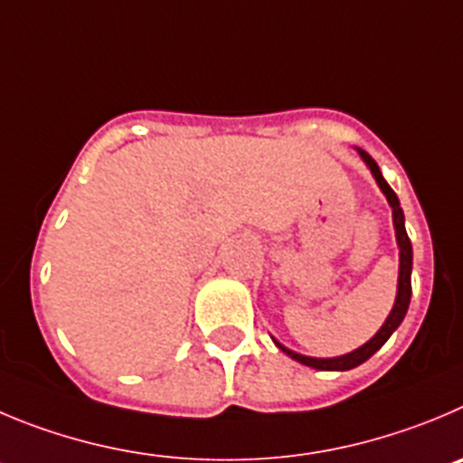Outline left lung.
Masks as SVG:
<instances>
[{"mask_svg":"<svg viewBox=\"0 0 463 463\" xmlns=\"http://www.w3.org/2000/svg\"><path fill=\"white\" fill-rule=\"evenodd\" d=\"M361 153V157L365 159V164L370 166V171H373L374 180H377V184L382 187V192L386 194L388 203H391L392 207V223H395V235H397V244H400V283H397V299H395V306H392L391 315H388V319L383 322L382 329L377 331V335H374L370 343H365L363 347L354 349L352 354H345V356H338V358H310V356H301V354L297 352H290L288 347H283L280 343H276V347L280 349V352H285L290 358H295V361L304 363V365H308V368H317V370H352L356 368V365H361V363L368 361L370 356H373L377 349H382V345L386 343L388 338L392 335V331L397 329L402 324V319H404V315H407V308H409V301H411V265H413V249H411V240H409L407 235V228H404V212H402L400 207V201H397L395 192H392L391 187H388V183L383 180L382 171H379L377 162H374L373 157H370L365 150H358Z\"/></svg>","mask_w":463,"mask_h":463,"instance_id":"1","label":"left lung"}]
</instances>
